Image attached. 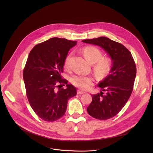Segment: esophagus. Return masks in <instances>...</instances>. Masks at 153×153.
Instances as JSON below:
<instances>
[{"label": "esophagus", "mask_w": 153, "mask_h": 153, "mask_svg": "<svg viewBox=\"0 0 153 153\" xmlns=\"http://www.w3.org/2000/svg\"><path fill=\"white\" fill-rule=\"evenodd\" d=\"M85 94V92H84L82 91H81V90L77 91V94L78 95H81V94Z\"/></svg>", "instance_id": "1"}]
</instances>
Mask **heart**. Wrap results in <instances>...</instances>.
Wrapping results in <instances>:
<instances>
[{
	"label": "heart",
	"mask_w": 153,
	"mask_h": 153,
	"mask_svg": "<svg viewBox=\"0 0 153 153\" xmlns=\"http://www.w3.org/2000/svg\"><path fill=\"white\" fill-rule=\"evenodd\" d=\"M83 53L86 59L90 63L94 64L93 69L96 75L103 77L108 73L111 68V60L108 57H102V52L98 48L87 46L84 48ZM71 55V53L68 54L64 61V66L66 68L69 66ZM94 79L91 76L76 75L71 79L72 84L84 90L89 89Z\"/></svg>",
	"instance_id": "obj_1"
}]
</instances>
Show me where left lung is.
I'll return each instance as SVG.
<instances>
[{"label": "left lung", "instance_id": "1", "mask_svg": "<svg viewBox=\"0 0 153 153\" xmlns=\"http://www.w3.org/2000/svg\"><path fill=\"white\" fill-rule=\"evenodd\" d=\"M82 42L102 47L113 62L110 74L99 84L102 91L92 95V101L87 108L91 117L108 120L117 115L129 99L136 74V64L125 46L108 38L100 36L84 39Z\"/></svg>", "mask_w": 153, "mask_h": 153}]
</instances>
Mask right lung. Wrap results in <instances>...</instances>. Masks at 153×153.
<instances>
[{"mask_svg": "<svg viewBox=\"0 0 153 153\" xmlns=\"http://www.w3.org/2000/svg\"><path fill=\"white\" fill-rule=\"evenodd\" d=\"M76 42L54 37L36 45L30 52L23 72L27 96L32 109L45 121L62 117L68 100L77 94L75 87L61 76L68 53Z\"/></svg>", "mask_w": 153, "mask_h": 153, "instance_id": "add662e5", "label": "right lung"}]
</instances>
